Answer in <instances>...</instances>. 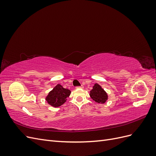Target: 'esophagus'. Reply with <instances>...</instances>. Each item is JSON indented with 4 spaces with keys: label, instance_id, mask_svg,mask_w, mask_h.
<instances>
[{
    "label": "esophagus",
    "instance_id": "34e87169",
    "mask_svg": "<svg viewBox=\"0 0 156 156\" xmlns=\"http://www.w3.org/2000/svg\"><path fill=\"white\" fill-rule=\"evenodd\" d=\"M83 88V85L80 86V87H76V88Z\"/></svg>",
    "mask_w": 156,
    "mask_h": 156
}]
</instances>
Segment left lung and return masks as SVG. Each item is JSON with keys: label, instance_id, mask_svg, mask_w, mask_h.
<instances>
[{"label": "left lung", "instance_id": "8db88e82", "mask_svg": "<svg viewBox=\"0 0 156 156\" xmlns=\"http://www.w3.org/2000/svg\"><path fill=\"white\" fill-rule=\"evenodd\" d=\"M90 96L96 102L104 103L107 100V95L104 90L98 84H95L93 87V89L90 91Z\"/></svg>", "mask_w": 156, "mask_h": 156}]
</instances>
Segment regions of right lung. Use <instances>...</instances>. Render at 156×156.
Here are the masks:
<instances>
[{
  "label": "right lung",
  "instance_id": "obj_1",
  "mask_svg": "<svg viewBox=\"0 0 156 156\" xmlns=\"http://www.w3.org/2000/svg\"><path fill=\"white\" fill-rule=\"evenodd\" d=\"M71 91L69 89L63 88L60 84H57L51 90L46 98V101L51 105L57 107L62 105L66 101Z\"/></svg>",
  "mask_w": 156,
  "mask_h": 156
}]
</instances>
